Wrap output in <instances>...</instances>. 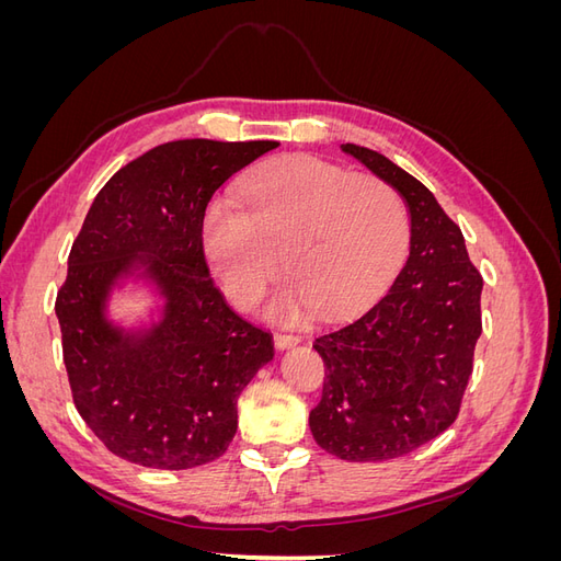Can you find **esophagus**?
<instances>
[{
	"instance_id": "obj_1",
	"label": "esophagus",
	"mask_w": 561,
	"mask_h": 561,
	"mask_svg": "<svg viewBox=\"0 0 561 561\" xmlns=\"http://www.w3.org/2000/svg\"><path fill=\"white\" fill-rule=\"evenodd\" d=\"M274 344H276V348H293V346H297L299 344V336L297 334H287V332H276L274 334Z\"/></svg>"
}]
</instances>
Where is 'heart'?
<instances>
[{"label": "heart", "mask_w": 561, "mask_h": 561, "mask_svg": "<svg viewBox=\"0 0 561 561\" xmlns=\"http://www.w3.org/2000/svg\"><path fill=\"white\" fill-rule=\"evenodd\" d=\"M245 210L219 198L203 217V252L229 299L248 307L276 274L278 250L290 278L268 299L274 320L363 307L396 276L410 243L400 194L377 175H351L297 157L241 184Z\"/></svg>", "instance_id": "b5f03b06"}]
</instances>
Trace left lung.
<instances>
[{
    "mask_svg": "<svg viewBox=\"0 0 561 561\" xmlns=\"http://www.w3.org/2000/svg\"><path fill=\"white\" fill-rule=\"evenodd\" d=\"M342 149L404 198L410 257L377 304L316 336L325 383L309 426L325 451L377 463L419 449L456 421L482 334V276L426 186L379 151Z\"/></svg>",
    "mask_w": 561,
    "mask_h": 561,
    "instance_id": "8db88e82",
    "label": "left lung"
}]
</instances>
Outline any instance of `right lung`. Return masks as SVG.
I'll return each instance as SVG.
<instances>
[{
	"mask_svg": "<svg viewBox=\"0 0 561 561\" xmlns=\"http://www.w3.org/2000/svg\"><path fill=\"white\" fill-rule=\"evenodd\" d=\"M274 140L165 142L98 192L56 299L62 360L81 419L112 454L159 470L222 456L241 390L274 358L271 334L229 309L203 254L213 194ZM145 277L164 299L149 329L106 320L118 279Z\"/></svg>",
	"mask_w": 561,
	"mask_h": 561,
	"instance_id": "add662e5",
	"label": "right lung"
}]
</instances>
